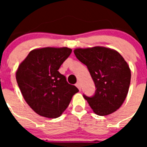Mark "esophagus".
I'll use <instances>...</instances> for the list:
<instances>
[{
    "label": "esophagus",
    "instance_id": "1",
    "mask_svg": "<svg viewBox=\"0 0 147 147\" xmlns=\"http://www.w3.org/2000/svg\"><path fill=\"white\" fill-rule=\"evenodd\" d=\"M76 87L78 88V89L79 90H81V85H80V82H77L76 84Z\"/></svg>",
    "mask_w": 147,
    "mask_h": 147
}]
</instances>
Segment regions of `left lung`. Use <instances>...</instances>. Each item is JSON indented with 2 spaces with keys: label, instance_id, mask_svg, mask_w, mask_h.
Listing matches in <instances>:
<instances>
[{
  "label": "left lung",
  "instance_id": "left-lung-1",
  "mask_svg": "<svg viewBox=\"0 0 147 147\" xmlns=\"http://www.w3.org/2000/svg\"><path fill=\"white\" fill-rule=\"evenodd\" d=\"M75 55L87 66L96 91L91 97L83 94L93 111L105 116L118 109L125 100L130 87V68L117 51L96 47L76 49Z\"/></svg>",
  "mask_w": 147,
  "mask_h": 147
}]
</instances>
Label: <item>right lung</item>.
Instances as JSON below:
<instances>
[{"mask_svg": "<svg viewBox=\"0 0 147 147\" xmlns=\"http://www.w3.org/2000/svg\"><path fill=\"white\" fill-rule=\"evenodd\" d=\"M71 49L47 47L32 50L16 73L17 84L28 105L40 116L56 118L78 92L58 71Z\"/></svg>", "mask_w": 147, "mask_h": 147, "instance_id": "right-lung-1", "label": "right lung"}]
</instances>
